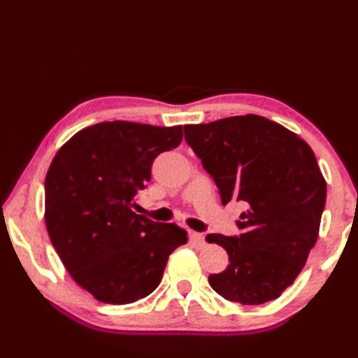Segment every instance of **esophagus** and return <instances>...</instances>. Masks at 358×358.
<instances>
[{"mask_svg":"<svg viewBox=\"0 0 358 358\" xmlns=\"http://www.w3.org/2000/svg\"><path fill=\"white\" fill-rule=\"evenodd\" d=\"M189 240L192 241L196 246H203L205 245V237L199 232H189Z\"/></svg>","mask_w":358,"mask_h":358,"instance_id":"obj_1","label":"esophagus"}]
</instances>
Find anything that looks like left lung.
<instances>
[{
    "instance_id": "obj_1",
    "label": "left lung",
    "mask_w": 358,
    "mask_h": 358,
    "mask_svg": "<svg viewBox=\"0 0 358 358\" xmlns=\"http://www.w3.org/2000/svg\"><path fill=\"white\" fill-rule=\"evenodd\" d=\"M185 138L217 186L222 205L243 202L238 235L208 234L229 265L208 276L226 300L260 305L286 290L316 245L327 185L305 141L259 115L186 124Z\"/></svg>"
}]
</instances>
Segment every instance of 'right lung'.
<instances>
[{
	"label": "right lung",
	"instance_id": "obj_1",
	"mask_svg": "<svg viewBox=\"0 0 358 358\" xmlns=\"http://www.w3.org/2000/svg\"><path fill=\"white\" fill-rule=\"evenodd\" d=\"M181 138V126L110 121L78 131L53 157L45 177L48 237L96 300L126 305L150 295L169 256L187 241L177 224L132 211L153 161Z\"/></svg>",
	"mask_w": 358,
	"mask_h": 358
}]
</instances>
